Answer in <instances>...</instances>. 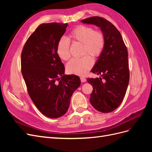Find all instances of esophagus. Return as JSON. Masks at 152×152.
I'll return each mask as SVG.
<instances>
[{
    "label": "esophagus",
    "instance_id": "esophagus-1",
    "mask_svg": "<svg viewBox=\"0 0 152 152\" xmlns=\"http://www.w3.org/2000/svg\"><path fill=\"white\" fill-rule=\"evenodd\" d=\"M80 80H81V82H86V78H84V77H80Z\"/></svg>",
    "mask_w": 152,
    "mask_h": 152
}]
</instances>
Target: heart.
<instances>
[{"mask_svg":"<svg viewBox=\"0 0 152 152\" xmlns=\"http://www.w3.org/2000/svg\"><path fill=\"white\" fill-rule=\"evenodd\" d=\"M70 41L82 44L83 55L89 54L93 58L99 56L104 46V37L102 31L94 30L89 26L79 25L70 32L68 39L62 37L58 41L56 52L62 60L67 61L70 58ZM93 65V59L86 55L80 59H72L68 63L66 70L72 74L85 75Z\"/></svg>","mask_w":152,"mask_h":152,"instance_id":"obj_1","label":"heart"}]
</instances>
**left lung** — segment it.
Segmentation results:
<instances>
[{
	"mask_svg": "<svg viewBox=\"0 0 152 152\" xmlns=\"http://www.w3.org/2000/svg\"><path fill=\"white\" fill-rule=\"evenodd\" d=\"M81 22L99 27L104 37L103 52L91 70L102 78L87 80L93 87L89 99L92 106L101 112H111L122 103L129 81L127 48L120 32L107 20L93 16Z\"/></svg>",
	"mask_w": 152,
	"mask_h": 152,
	"instance_id": "1",
	"label": "left lung"
}]
</instances>
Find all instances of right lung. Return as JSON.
<instances>
[{
  "instance_id": "obj_1",
  "label": "right lung",
  "mask_w": 152,
  "mask_h": 152,
  "mask_svg": "<svg viewBox=\"0 0 152 152\" xmlns=\"http://www.w3.org/2000/svg\"><path fill=\"white\" fill-rule=\"evenodd\" d=\"M68 23L39 25L26 40L21 53V73L28 93L45 116L56 118L65 114L72 96L80 86L75 75H65L56 52Z\"/></svg>"
}]
</instances>
